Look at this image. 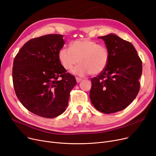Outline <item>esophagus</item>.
Listing matches in <instances>:
<instances>
[{
    "instance_id": "34e87169",
    "label": "esophagus",
    "mask_w": 156,
    "mask_h": 156,
    "mask_svg": "<svg viewBox=\"0 0 156 156\" xmlns=\"http://www.w3.org/2000/svg\"><path fill=\"white\" fill-rule=\"evenodd\" d=\"M76 81H77V83H80V81L81 80H82V79H81V78H79V77H76Z\"/></svg>"
}]
</instances>
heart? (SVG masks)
<instances>
[{"mask_svg": "<svg viewBox=\"0 0 156 156\" xmlns=\"http://www.w3.org/2000/svg\"><path fill=\"white\" fill-rule=\"evenodd\" d=\"M58 58L63 67L69 70L79 62L81 64L72 70L80 76L91 73L98 75L106 69L109 60V53L103 45L89 39L72 42L70 48L63 47L58 52Z\"/></svg>", "mask_w": 156, "mask_h": 156, "instance_id": "1", "label": "heart"}]
</instances>
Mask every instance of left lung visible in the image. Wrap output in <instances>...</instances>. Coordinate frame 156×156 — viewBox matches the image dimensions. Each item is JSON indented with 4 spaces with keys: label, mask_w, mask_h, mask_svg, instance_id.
Wrapping results in <instances>:
<instances>
[{
    "label": "left lung",
    "mask_w": 156,
    "mask_h": 156,
    "mask_svg": "<svg viewBox=\"0 0 156 156\" xmlns=\"http://www.w3.org/2000/svg\"><path fill=\"white\" fill-rule=\"evenodd\" d=\"M98 38L105 42L109 60L104 71L91 79L90 96L96 109L112 114L126 108L136 97L142 63L131 42L113 34Z\"/></svg>",
    "instance_id": "left-lung-1"
}]
</instances>
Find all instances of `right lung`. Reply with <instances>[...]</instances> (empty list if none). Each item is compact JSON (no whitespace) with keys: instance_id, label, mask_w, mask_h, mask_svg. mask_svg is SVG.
<instances>
[{"instance_id":"right-lung-1","label":"right lung","mask_w":156,"mask_h":156,"mask_svg":"<svg viewBox=\"0 0 156 156\" xmlns=\"http://www.w3.org/2000/svg\"><path fill=\"white\" fill-rule=\"evenodd\" d=\"M63 35L49 34L26 42L14 58L12 81L16 94L28 110L42 117L61 115L77 84L58 58Z\"/></svg>"}]
</instances>
